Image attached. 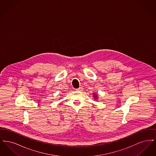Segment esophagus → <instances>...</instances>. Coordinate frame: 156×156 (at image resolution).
I'll return each instance as SVG.
<instances>
[{"label": "esophagus", "mask_w": 156, "mask_h": 156, "mask_svg": "<svg viewBox=\"0 0 156 156\" xmlns=\"http://www.w3.org/2000/svg\"><path fill=\"white\" fill-rule=\"evenodd\" d=\"M82 89V87H80L79 88L76 89V90H81Z\"/></svg>", "instance_id": "1"}]
</instances>
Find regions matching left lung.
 Listing matches in <instances>:
<instances>
[{
  "label": "left lung",
  "mask_w": 156,
  "mask_h": 156,
  "mask_svg": "<svg viewBox=\"0 0 156 156\" xmlns=\"http://www.w3.org/2000/svg\"><path fill=\"white\" fill-rule=\"evenodd\" d=\"M94 97H95V98H96V97H97V96H96V95H94Z\"/></svg>",
  "instance_id": "left-lung-1"
}]
</instances>
